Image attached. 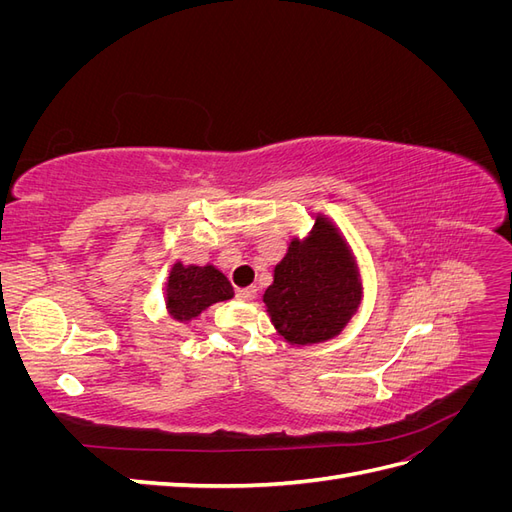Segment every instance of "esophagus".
Listing matches in <instances>:
<instances>
[{
    "label": "esophagus",
    "mask_w": 512,
    "mask_h": 512,
    "mask_svg": "<svg viewBox=\"0 0 512 512\" xmlns=\"http://www.w3.org/2000/svg\"><path fill=\"white\" fill-rule=\"evenodd\" d=\"M237 297H239L241 301H252V299H256V288H254V286H250V288H239V290H237Z\"/></svg>",
    "instance_id": "esophagus-1"
}]
</instances>
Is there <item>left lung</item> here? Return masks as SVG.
<instances>
[{
    "label": "left lung",
    "instance_id": "8db88e82",
    "mask_svg": "<svg viewBox=\"0 0 512 512\" xmlns=\"http://www.w3.org/2000/svg\"><path fill=\"white\" fill-rule=\"evenodd\" d=\"M363 299L359 267L337 226L316 215L307 239H292L262 294L269 318L288 344L309 346L337 337Z\"/></svg>",
    "mask_w": 512,
    "mask_h": 512
}]
</instances>
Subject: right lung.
I'll return each mask as SVG.
<instances>
[{
  "mask_svg": "<svg viewBox=\"0 0 512 512\" xmlns=\"http://www.w3.org/2000/svg\"><path fill=\"white\" fill-rule=\"evenodd\" d=\"M235 297L226 275L213 265L196 267L175 262L166 282V312L177 322H190L207 307Z\"/></svg>",
  "mask_w": 512,
  "mask_h": 512,
  "instance_id": "add662e5",
  "label": "right lung"
}]
</instances>
